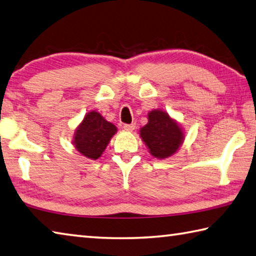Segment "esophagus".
Wrapping results in <instances>:
<instances>
[{"label": "esophagus", "mask_w": 256, "mask_h": 256, "mask_svg": "<svg viewBox=\"0 0 256 256\" xmlns=\"http://www.w3.org/2000/svg\"><path fill=\"white\" fill-rule=\"evenodd\" d=\"M123 128L126 130V131H133L136 128V123H131V124H124Z\"/></svg>", "instance_id": "esophagus-1"}]
</instances>
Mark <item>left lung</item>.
Returning a JSON list of instances; mask_svg holds the SVG:
<instances>
[{
    "mask_svg": "<svg viewBox=\"0 0 256 256\" xmlns=\"http://www.w3.org/2000/svg\"><path fill=\"white\" fill-rule=\"evenodd\" d=\"M148 120V124L140 130V136L151 154L158 159L174 154L184 141V133L178 123L160 110H151Z\"/></svg>",
    "mask_w": 256,
    "mask_h": 256,
    "instance_id": "left-lung-1",
    "label": "left lung"
}]
</instances>
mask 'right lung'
<instances>
[{"instance_id": "1", "label": "right lung", "mask_w": 256, "mask_h": 256, "mask_svg": "<svg viewBox=\"0 0 256 256\" xmlns=\"http://www.w3.org/2000/svg\"><path fill=\"white\" fill-rule=\"evenodd\" d=\"M116 131L118 128L114 124L108 122L100 113L92 110L85 115L76 130L74 144L82 156L96 160L103 154Z\"/></svg>"}]
</instances>
